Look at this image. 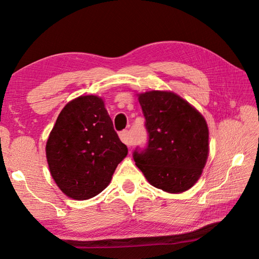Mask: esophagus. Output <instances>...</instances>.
Returning a JSON list of instances; mask_svg holds the SVG:
<instances>
[{"label": "esophagus", "mask_w": 259, "mask_h": 259, "mask_svg": "<svg viewBox=\"0 0 259 259\" xmlns=\"http://www.w3.org/2000/svg\"><path fill=\"white\" fill-rule=\"evenodd\" d=\"M119 137H120L121 141H122L123 144L126 145L128 147L134 145V141H133V139H131V137H130V134H129L128 130H124V131H122V133H120Z\"/></svg>", "instance_id": "obj_1"}]
</instances>
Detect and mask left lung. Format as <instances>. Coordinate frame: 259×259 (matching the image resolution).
Here are the masks:
<instances>
[{
	"label": "left lung",
	"instance_id": "1",
	"mask_svg": "<svg viewBox=\"0 0 259 259\" xmlns=\"http://www.w3.org/2000/svg\"><path fill=\"white\" fill-rule=\"evenodd\" d=\"M146 119L148 142L137 147L134 160L150 185L177 194L199 179L209 152L206 120L174 92L149 91L138 95Z\"/></svg>",
	"mask_w": 259,
	"mask_h": 259
}]
</instances>
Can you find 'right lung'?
Here are the masks:
<instances>
[{"label": "right lung", "instance_id": "right-lung-1", "mask_svg": "<svg viewBox=\"0 0 259 259\" xmlns=\"http://www.w3.org/2000/svg\"><path fill=\"white\" fill-rule=\"evenodd\" d=\"M52 178L76 200L97 196L128 153L101 98L81 96L60 112L46 147Z\"/></svg>", "mask_w": 259, "mask_h": 259}]
</instances>
